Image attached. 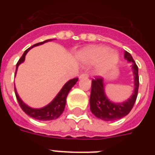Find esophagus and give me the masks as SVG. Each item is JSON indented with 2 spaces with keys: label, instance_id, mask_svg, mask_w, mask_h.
<instances>
[{
  "label": "esophagus",
  "instance_id": "34e87169",
  "mask_svg": "<svg viewBox=\"0 0 155 155\" xmlns=\"http://www.w3.org/2000/svg\"><path fill=\"white\" fill-rule=\"evenodd\" d=\"M88 77V75H87V73H82V74H80L79 78L80 79H83V78H87Z\"/></svg>",
  "mask_w": 155,
  "mask_h": 155
}]
</instances>
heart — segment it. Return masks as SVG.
<instances>
[{
  "mask_svg": "<svg viewBox=\"0 0 155 155\" xmlns=\"http://www.w3.org/2000/svg\"><path fill=\"white\" fill-rule=\"evenodd\" d=\"M82 58L87 65L96 64L102 60L98 66V71L104 73L117 63L118 55L115 52H109L108 47H93L87 48L82 52Z\"/></svg>",
  "mask_w": 155,
  "mask_h": 155,
  "instance_id": "obj_1",
  "label": "heart"
}]
</instances>
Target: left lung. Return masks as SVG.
Returning <instances> with one entry per match:
<instances>
[{
  "instance_id": "1",
  "label": "left lung",
  "mask_w": 155,
  "mask_h": 155,
  "mask_svg": "<svg viewBox=\"0 0 155 155\" xmlns=\"http://www.w3.org/2000/svg\"><path fill=\"white\" fill-rule=\"evenodd\" d=\"M124 57L128 62L133 63L132 69L134 75V90L132 96L127 101L122 103H113L110 101L104 92L103 79L101 77H97L92 80L90 109L97 117L103 120L110 121L124 117L131 111L137 99L139 87L138 68L129 52L125 51Z\"/></svg>"
}]
</instances>
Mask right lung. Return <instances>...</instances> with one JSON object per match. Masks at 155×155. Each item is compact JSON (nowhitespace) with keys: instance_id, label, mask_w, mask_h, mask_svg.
Instances as JSON below:
<instances>
[{"instance_id":"right-lung-1","label":"right lung","mask_w":155,"mask_h":155,"mask_svg":"<svg viewBox=\"0 0 155 155\" xmlns=\"http://www.w3.org/2000/svg\"><path fill=\"white\" fill-rule=\"evenodd\" d=\"M52 40L54 39H48L44 41V42H38V43H36V44L33 45L32 47H30V48H28V49L24 52L22 56L21 57V58L18 60V63H17V65H16L15 75L16 73H17V70H18V66L20 65L21 63L24 62L25 58V54H27V52L29 51L31 48H33L34 47H37V46L43 44L45 42L52 41ZM78 78H74L72 80H70L69 81H68L65 84L63 85V87H62V89L60 90V92H58V94H57V96L54 97V99L49 104H47V106H45V107L41 108H31V107H30V106H28L27 104H25L21 101V99L20 97H19V96H18L15 87H14V90H15L16 97H17V100H18V103H19V105H20L21 109H22L27 115L30 116V117L35 118V119L38 120H51L57 119V118L63 113V110H64V108H65L67 97H68V93L70 92V90L71 89V87L76 84Z\"/></svg>"}]
</instances>
